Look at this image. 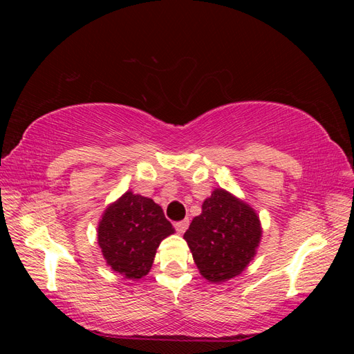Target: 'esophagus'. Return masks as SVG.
<instances>
[{"instance_id": "1", "label": "esophagus", "mask_w": 354, "mask_h": 354, "mask_svg": "<svg viewBox=\"0 0 354 354\" xmlns=\"http://www.w3.org/2000/svg\"><path fill=\"white\" fill-rule=\"evenodd\" d=\"M174 227H176V230H177L178 233H185V232L187 230V227H189V218L177 221V223L174 224Z\"/></svg>"}]
</instances>
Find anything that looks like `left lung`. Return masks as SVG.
<instances>
[{
    "instance_id": "8db88e82",
    "label": "left lung",
    "mask_w": 354,
    "mask_h": 354,
    "mask_svg": "<svg viewBox=\"0 0 354 354\" xmlns=\"http://www.w3.org/2000/svg\"><path fill=\"white\" fill-rule=\"evenodd\" d=\"M263 236L257 211L230 192L217 187L192 220L185 241L202 277L211 283L239 276L254 260Z\"/></svg>"
}]
</instances>
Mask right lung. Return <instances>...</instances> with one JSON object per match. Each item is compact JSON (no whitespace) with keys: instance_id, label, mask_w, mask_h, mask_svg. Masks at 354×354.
<instances>
[{"instance_id":"add662e5","label":"right lung","mask_w":354,"mask_h":354,"mask_svg":"<svg viewBox=\"0 0 354 354\" xmlns=\"http://www.w3.org/2000/svg\"><path fill=\"white\" fill-rule=\"evenodd\" d=\"M173 233V224L153 199L128 190L102 214L97 242L113 272L138 281L151 270L159 243Z\"/></svg>"}]
</instances>
